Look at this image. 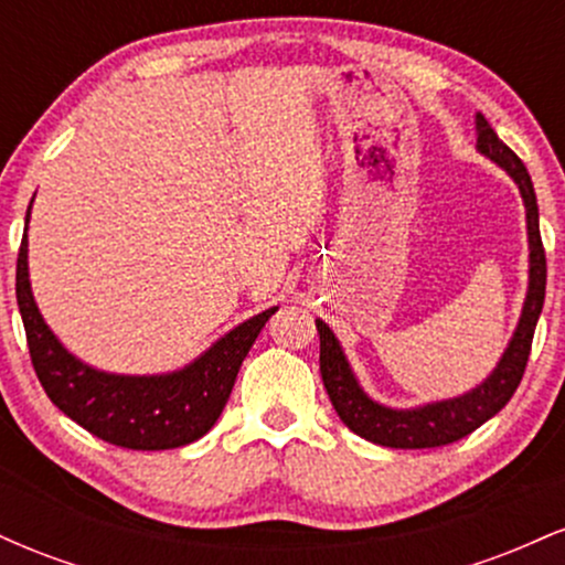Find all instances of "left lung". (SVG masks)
<instances>
[{
  "mask_svg": "<svg viewBox=\"0 0 565 565\" xmlns=\"http://www.w3.org/2000/svg\"><path fill=\"white\" fill-rule=\"evenodd\" d=\"M478 153L494 161L499 170L512 178V183L521 191L523 206H526V233H529V289L523 300L521 319L512 332L502 359L491 369V374L472 391L454 395V398L430 401V404L395 408L374 401L359 377L350 369L345 350L337 340L327 321L316 319V329L321 337V380L327 387L332 406L340 414L355 436L372 440V444L391 446V449H433L446 446L454 440L470 436L486 419L502 412L512 393L521 385L526 361L534 340L536 321H540L544 305V284H547V260H544L542 236H540V206H536L534 183H531L523 161L497 138V132L486 121L483 114H476Z\"/></svg>",
  "mask_w": 565,
  "mask_h": 565,
  "instance_id": "8db88e82",
  "label": "left lung"
}]
</instances>
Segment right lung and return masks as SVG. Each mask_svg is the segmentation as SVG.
I'll list each match as a JSON object with an SVG mask.
<instances>
[{
    "label": "right lung",
    "mask_w": 565,
    "mask_h": 565,
    "mask_svg": "<svg viewBox=\"0 0 565 565\" xmlns=\"http://www.w3.org/2000/svg\"><path fill=\"white\" fill-rule=\"evenodd\" d=\"M29 217L31 206L18 252L15 295L31 364L50 401L93 436L135 451L178 449L210 433L228 404L242 361L278 308L233 327L199 359L174 372H103L76 359L39 313L29 278Z\"/></svg>",
    "instance_id": "add662e5"
}]
</instances>
